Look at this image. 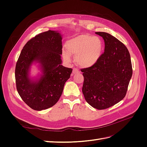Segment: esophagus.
<instances>
[{
  "label": "esophagus",
  "instance_id": "1",
  "mask_svg": "<svg viewBox=\"0 0 147 147\" xmlns=\"http://www.w3.org/2000/svg\"><path fill=\"white\" fill-rule=\"evenodd\" d=\"M78 73H80L79 70L78 69H77V68H74L73 69V74H78Z\"/></svg>",
  "mask_w": 147,
  "mask_h": 147
}]
</instances>
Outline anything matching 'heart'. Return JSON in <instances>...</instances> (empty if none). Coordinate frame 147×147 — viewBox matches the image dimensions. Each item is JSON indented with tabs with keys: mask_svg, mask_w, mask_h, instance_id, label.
I'll return each instance as SVG.
<instances>
[{
	"mask_svg": "<svg viewBox=\"0 0 147 147\" xmlns=\"http://www.w3.org/2000/svg\"><path fill=\"white\" fill-rule=\"evenodd\" d=\"M68 51H63V56L67 61L71 60V55L75 56L77 63L83 67L94 65L103 51V42L97 36L82 35L69 40L66 43Z\"/></svg>",
	"mask_w": 147,
	"mask_h": 147,
	"instance_id": "heart-1",
	"label": "heart"
}]
</instances>
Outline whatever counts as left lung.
<instances>
[{
	"instance_id": "1",
	"label": "left lung",
	"mask_w": 147,
	"mask_h": 147,
	"mask_svg": "<svg viewBox=\"0 0 147 147\" xmlns=\"http://www.w3.org/2000/svg\"><path fill=\"white\" fill-rule=\"evenodd\" d=\"M105 42V51L97 63L81 69L82 92L88 103L98 110L117 104L126 94L132 75L129 52L124 44L107 32H97Z\"/></svg>"
}]
</instances>
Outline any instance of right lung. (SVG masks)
Returning <instances> with one entry per match:
<instances>
[{"label": "right lung", "mask_w": 147, "mask_h": 147, "mask_svg": "<svg viewBox=\"0 0 147 147\" xmlns=\"http://www.w3.org/2000/svg\"><path fill=\"white\" fill-rule=\"evenodd\" d=\"M62 48L61 34L49 30L30 39L21 50L15 67L16 86L21 99L33 110L40 111L55 105L70 78L72 69L61 65ZM34 61L41 64L43 71L36 82L28 77Z\"/></svg>", "instance_id": "add662e5"}]
</instances>
